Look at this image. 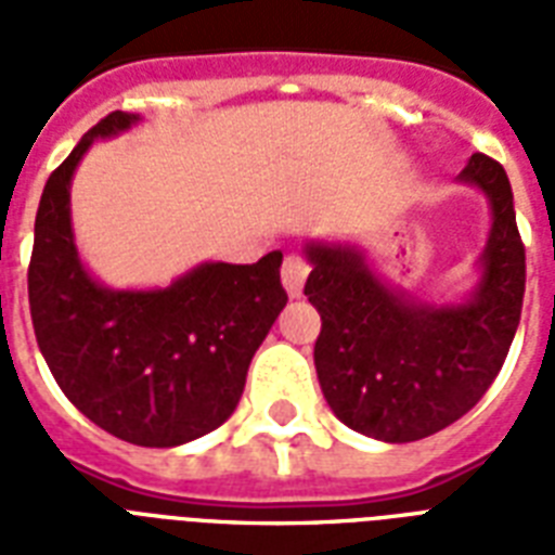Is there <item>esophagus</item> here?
I'll list each match as a JSON object with an SVG mask.
<instances>
[{"mask_svg": "<svg viewBox=\"0 0 555 555\" xmlns=\"http://www.w3.org/2000/svg\"><path fill=\"white\" fill-rule=\"evenodd\" d=\"M305 279H308V261H305L302 256H287L285 264H282V285H285L291 299H299V296H302Z\"/></svg>", "mask_w": 555, "mask_h": 555, "instance_id": "esophagus-1", "label": "esophagus"}]
</instances>
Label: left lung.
<instances>
[{
	"mask_svg": "<svg viewBox=\"0 0 555 555\" xmlns=\"http://www.w3.org/2000/svg\"><path fill=\"white\" fill-rule=\"evenodd\" d=\"M457 184L490 204L478 282L461 302H429L379 276L357 242H305L308 302L322 331L313 365L348 429L409 443L464 417L504 365L525 299V244L501 164L475 152Z\"/></svg>",
	"mask_w": 555,
	"mask_h": 555,
	"instance_id": "1",
	"label": "left lung"
}]
</instances>
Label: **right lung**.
I'll return each instance as SVG.
<instances>
[{
	"mask_svg": "<svg viewBox=\"0 0 555 555\" xmlns=\"http://www.w3.org/2000/svg\"><path fill=\"white\" fill-rule=\"evenodd\" d=\"M141 124L112 112L82 134L39 198L28 302L63 395L134 447H181L218 429L242 400L256 348L287 305L282 253L256 264L201 261L167 287H108L80 259L72 178L94 141Z\"/></svg>",
	"mask_w": 555,
	"mask_h": 555,
	"instance_id": "add662e5",
	"label": "right lung"
}]
</instances>
